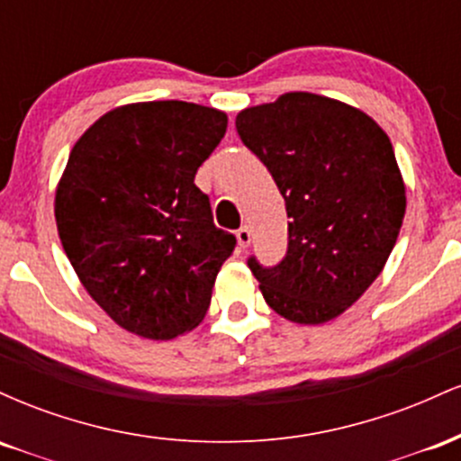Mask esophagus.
<instances>
[{"mask_svg":"<svg viewBox=\"0 0 461 461\" xmlns=\"http://www.w3.org/2000/svg\"><path fill=\"white\" fill-rule=\"evenodd\" d=\"M236 238H238V247L240 249H247L249 245H251V230L249 227H240V230L236 231Z\"/></svg>","mask_w":461,"mask_h":461,"instance_id":"obj_1","label":"esophagus"}]
</instances>
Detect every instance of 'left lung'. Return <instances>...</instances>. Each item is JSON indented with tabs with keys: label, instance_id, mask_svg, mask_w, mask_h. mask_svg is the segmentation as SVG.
I'll return each instance as SVG.
<instances>
[{
	"label": "left lung",
	"instance_id": "1",
	"mask_svg": "<svg viewBox=\"0 0 461 461\" xmlns=\"http://www.w3.org/2000/svg\"><path fill=\"white\" fill-rule=\"evenodd\" d=\"M236 130L273 176L290 219L284 260L247 262L264 301L301 325L336 319L379 277L403 225L393 142L362 110L301 91L245 108Z\"/></svg>",
	"mask_w": 461,
	"mask_h": 461
}]
</instances>
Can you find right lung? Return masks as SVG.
<instances>
[{
	"label": "right lung",
	"instance_id": "right-lung-1",
	"mask_svg": "<svg viewBox=\"0 0 461 461\" xmlns=\"http://www.w3.org/2000/svg\"><path fill=\"white\" fill-rule=\"evenodd\" d=\"M227 114L188 102L110 110L79 136L56 188V225L95 303L136 336L171 340L203 321L236 247L194 186Z\"/></svg>",
	"mask_w": 461,
	"mask_h": 461
}]
</instances>
